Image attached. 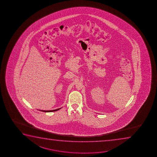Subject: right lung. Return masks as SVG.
Returning <instances> with one entry per match:
<instances>
[{
	"label": "right lung",
	"mask_w": 157,
	"mask_h": 157,
	"mask_svg": "<svg viewBox=\"0 0 157 157\" xmlns=\"http://www.w3.org/2000/svg\"><path fill=\"white\" fill-rule=\"evenodd\" d=\"M62 108H58V109H57L55 110H40V111H41V112H55V111H57V110H58L60 109H61Z\"/></svg>",
	"instance_id": "right-lung-1"
}]
</instances>
